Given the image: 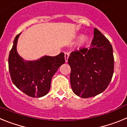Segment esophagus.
I'll list each match as a JSON object with an SVG mask.
<instances>
[{"instance_id": "1", "label": "esophagus", "mask_w": 127, "mask_h": 127, "mask_svg": "<svg viewBox=\"0 0 127 127\" xmlns=\"http://www.w3.org/2000/svg\"><path fill=\"white\" fill-rule=\"evenodd\" d=\"M69 57V53H65V62H67V61H68Z\"/></svg>"}]
</instances>
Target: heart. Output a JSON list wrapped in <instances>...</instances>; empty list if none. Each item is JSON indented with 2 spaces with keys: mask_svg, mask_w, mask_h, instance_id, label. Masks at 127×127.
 <instances>
[{
  "mask_svg": "<svg viewBox=\"0 0 127 127\" xmlns=\"http://www.w3.org/2000/svg\"><path fill=\"white\" fill-rule=\"evenodd\" d=\"M88 42V37L85 35V36H83L80 38L79 42H78V46L79 48L81 47H83L84 46L86 45V44Z\"/></svg>",
  "mask_w": 127,
  "mask_h": 127,
  "instance_id": "obj_1",
  "label": "heart"
}]
</instances>
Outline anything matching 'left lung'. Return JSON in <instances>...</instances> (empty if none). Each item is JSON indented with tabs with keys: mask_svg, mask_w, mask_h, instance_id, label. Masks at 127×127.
Wrapping results in <instances>:
<instances>
[{
	"mask_svg": "<svg viewBox=\"0 0 127 127\" xmlns=\"http://www.w3.org/2000/svg\"><path fill=\"white\" fill-rule=\"evenodd\" d=\"M68 64L74 93L82 98L94 97L103 92L111 81L114 72L113 47L98 29H94L92 46L72 51Z\"/></svg>",
	"mask_w": 127,
	"mask_h": 127,
	"instance_id": "obj_1",
	"label": "left lung"
}]
</instances>
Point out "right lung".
<instances>
[{
	"label": "right lung",
	"instance_id": "right-lung-1",
	"mask_svg": "<svg viewBox=\"0 0 127 127\" xmlns=\"http://www.w3.org/2000/svg\"><path fill=\"white\" fill-rule=\"evenodd\" d=\"M20 34L16 36L9 55L10 76L13 84L31 97H42L50 89L52 77L65 62L64 53L55 57L44 56L37 60L25 61L16 50Z\"/></svg>",
	"mask_w": 127,
	"mask_h": 127
}]
</instances>
